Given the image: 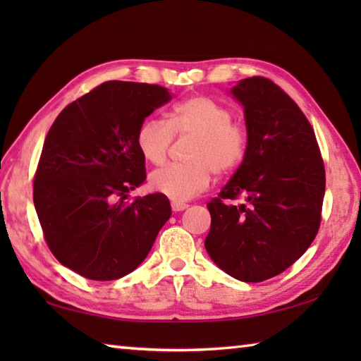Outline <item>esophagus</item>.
<instances>
[{"label":"esophagus","instance_id":"esophagus-1","mask_svg":"<svg viewBox=\"0 0 361 361\" xmlns=\"http://www.w3.org/2000/svg\"><path fill=\"white\" fill-rule=\"evenodd\" d=\"M171 206H172V211L178 212V211H185L189 204L188 203H183V202H172Z\"/></svg>","mask_w":361,"mask_h":361}]
</instances>
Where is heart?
<instances>
[{"instance_id": "b5f03b06", "label": "heart", "mask_w": 361, "mask_h": 361, "mask_svg": "<svg viewBox=\"0 0 361 361\" xmlns=\"http://www.w3.org/2000/svg\"><path fill=\"white\" fill-rule=\"evenodd\" d=\"M176 137H192L188 164H171L153 172V190L173 202H185L203 192L211 173L226 175L239 167L248 152L250 135L242 122L233 119L229 106L206 96H192L176 104L169 119L149 118L137 128L136 145L149 163L163 164Z\"/></svg>"}]
</instances>
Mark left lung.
<instances>
[{
  "label": "left lung",
  "mask_w": 361,
  "mask_h": 361,
  "mask_svg": "<svg viewBox=\"0 0 361 361\" xmlns=\"http://www.w3.org/2000/svg\"><path fill=\"white\" fill-rule=\"evenodd\" d=\"M248 152L233 178L208 202L204 247L221 270L243 282L286 271L315 240L326 190L324 161L309 119L270 79L240 80ZM244 198L240 205L235 200Z\"/></svg>",
  "instance_id": "1"
}]
</instances>
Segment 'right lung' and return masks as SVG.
<instances>
[{"mask_svg":"<svg viewBox=\"0 0 361 361\" xmlns=\"http://www.w3.org/2000/svg\"><path fill=\"white\" fill-rule=\"evenodd\" d=\"M169 101L159 85L109 80L66 105L46 135L35 211L54 257L83 278L133 271L171 217L163 194L127 200L145 181L137 128Z\"/></svg>","mask_w":361,"mask_h":361,"instance_id":"obj_1","label":"right lung"}]
</instances>
